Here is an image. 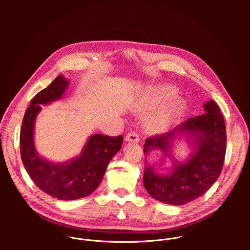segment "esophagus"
I'll list each match as a JSON object with an SVG mask.
<instances>
[{"instance_id":"1","label":"esophagus","mask_w":250,"mask_h":250,"mask_svg":"<svg viewBox=\"0 0 250 250\" xmlns=\"http://www.w3.org/2000/svg\"><path fill=\"white\" fill-rule=\"evenodd\" d=\"M125 141H127V142H138L139 141V136L134 131L128 132L125 136Z\"/></svg>"}]
</instances>
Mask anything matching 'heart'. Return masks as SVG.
<instances>
[{
	"instance_id": "obj_1",
	"label": "heart",
	"mask_w": 250,
	"mask_h": 250,
	"mask_svg": "<svg viewBox=\"0 0 250 250\" xmlns=\"http://www.w3.org/2000/svg\"><path fill=\"white\" fill-rule=\"evenodd\" d=\"M176 95L177 89L175 87L169 85L158 86L149 91L144 104L147 109H156ZM186 109V101L183 98H176L149 117L146 122V127L151 131L166 130L181 120Z\"/></svg>"
}]
</instances>
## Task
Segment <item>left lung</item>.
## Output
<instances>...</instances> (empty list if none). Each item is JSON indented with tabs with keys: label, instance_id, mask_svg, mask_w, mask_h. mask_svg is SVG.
<instances>
[{
	"label": "left lung",
	"instance_id": "1",
	"mask_svg": "<svg viewBox=\"0 0 250 250\" xmlns=\"http://www.w3.org/2000/svg\"><path fill=\"white\" fill-rule=\"evenodd\" d=\"M204 110V115L190 118L171 131L146 140V155L160 150L174 163L168 174H160L154 165L146 163L144 185L153 199L168 205H184L204 195L219 178L227 150L225 120L215 101L205 103ZM181 136L188 138L192 147L185 163L175 161L170 154L172 141Z\"/></svg>",
	"mask_w": 250,
	"mask_h": 250
}]
</instances>
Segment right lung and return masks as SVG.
I'll list each match as a JSON object with an SVG mask.
<instances>
[{
  "label": "right lung",
  "mask_w": 250,
  "mask_h": 250,
  "mask_svg": "<svg viewBox=\"0 0 250 250\" xmlns=\"http://www.w3.org/2000/svg\"><path fill=\"white\" fill-rule=\"evenodd\" d=\"M69 81L63 75L33 97L26 109L20 135L22 163L41 190L59 200L69 201L84 198L100 185L106 166L122 147L123 135H91L79 156L64 163H55L42 157L35 149L34 123L42 111L41 104H47L62 98Z\"/></svg>",
  "instance_id": "add662e5"
}]
</instances>
